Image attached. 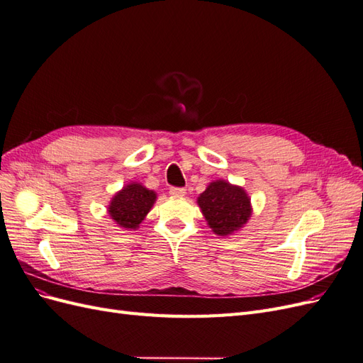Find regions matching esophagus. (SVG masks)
Instances as JSON below:
<instances>
[{"instance_id":"obj_1","label":"esophagus","mask_w":363,"mask_h":363,"mask_svg":"<svg viewBox=\"0 0 363 363\" xmlns=\"http://www.w3.org/2000/svg\"><path fill=\"white\" fill-rule=\"evenodd\" d=\"M169 194L172 196H184L186 195V189L184 188H171Z\"/></svg>"}]
</instances>
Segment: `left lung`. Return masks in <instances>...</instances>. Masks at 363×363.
<instances>
[{"label": "left lung", "instance_id": "1", "mask_svg": "<svg viewBox=\"0 0 363 363\" xmlns=\"http://www.w3.org/2000/svg\"><path fill=\"white\" fill-rule=\"evenodd\" d=\"M199 206L213 232L227 236L242 227L251 215L250 199L242 188L224 180L213 182L199 196Z\"/></svg>", "mask_w": 363, "mask_h": 363}]
</instances>
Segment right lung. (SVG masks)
Masks as SVG:
<instances>
[{
	"label": "right lung",
	"mask_w": 363,
	"mask_h": 363,
	"mask_svg": "<svg viewBox=\"0 0 363 363\" xmlns=\"http://www.w3.org/2000/svg\"><path fill=\"white\" fill-rule=\"evenodd\" d=\"M156 201V194L139 183L127 184L108 206V215L123 228H136Z\"/></svg>",
	"instance_id": "1"
}]
</instances>
